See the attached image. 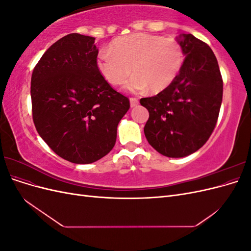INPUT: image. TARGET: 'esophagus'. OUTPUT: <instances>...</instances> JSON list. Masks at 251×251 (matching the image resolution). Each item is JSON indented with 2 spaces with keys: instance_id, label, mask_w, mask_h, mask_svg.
Returning a JSON list of instances; mask_svg holds the SVG:
<instances>
[{
  "instance_id": "34e87169",
  "label": "esophagus",
  "mask_w": 251,
  "mask_h": 251,
  "mask_svg": "<svg viewBox=\"0 0 251 251\" xmlns=\"http://www.w3.org/2000/svg\"><path fill=\"white\" fill-rule=\"evenodd\" d=\"M138 103H139V101H138L137 98H135V97H131V98H130V105H131V108L137 107Z\"/></svg>"
}]
</instances>
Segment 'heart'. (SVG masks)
Returning <instances> with one entry per match:
<instances>
[{"label":"heart","instance_id":"obj_1","mask_svg":"<svg viewBox=\"0 0 251 251\" xmlns=\"http://www.w3.org/2000/svg\"><path fill=\"white\" fill-rule=\"evenodd\" d=\"M184 62L181 45L171 37L135 33L117 37L110 49L98 53L96 66L103 78L112 85H121L130 76L125 88L140 93L148 88L160 92L176 79Z\"/></svg>","mask_w":251,"mask_h":251}]
</instances>
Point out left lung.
Wrapping results in <instances>:
<instances>
[{
	"label": "left lung",
	"mask_w": 251,
	"mask_h": 251,
	"mask_svg": "<svg viewBox=\"0 0 251 251\" xmlns=\"http://www.w3.org/2000/svg\"><path fill=\"white\" fill-rule=\"evenodd\" d=\"M185 59L171 85L141 98L150 114L144 135L158 153L170 158L191 155L204 146L216 126L223 80L214 52L193 34L177 36Z\"/></svg>",
	"instance_id": "1"
}]
</instances>
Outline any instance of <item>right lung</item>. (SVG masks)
Here are the masks:
<instances>
[{
    "label": "right lung",
    "instance_id": "right-lung-1",
    "mask_svg": "<svg viewBox=\"0 0 251 251\" xmlns=\"http://www.w3.org/2000/svg\"><path fill=\"white\" fill-rule=\"evenodd\" d=\"M95 37L70 33L44 53L31 76L36 131L65 160L92 163L115 146L117 126L130 109L96 66Z\"/></svg>",
    "mask_w": 251,
    "mask_h": 251
}]
</instances>
